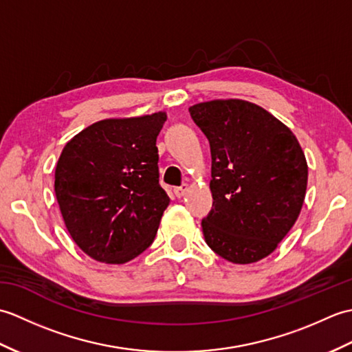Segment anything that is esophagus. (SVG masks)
Masks as SVG:
<instances>
[{
    "label": "esophagus",
    "mask_w": 352,
    "mask_h": 352,
    "mask_svg": "<svg viewBox=\"0 0 352 352\" xmlns=\"http://www.w3.org/2000/svg\"><path fill=\"white\" fill-rule=\"evenodd\" d=\"M188 190H189V186L188 184H182V186H178V188L174 189V193H175L177 198H182V197L186 195V192H188Z\"/></svg>",
    "instance_id": "esophagus-1"
}]
</instances>
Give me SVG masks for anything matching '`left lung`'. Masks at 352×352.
Listing matches in <instances>:
<instances>
[{
	"label": "left lung",
	"instance_id": "1",
	"mask_svg": "<svg viewBox=\"0 0 352 352\" xmlns=\"http://www.w3.org/2000/svg\"><path fill=\"white\" fill-rule=\"evenodd\" d=\"M189 113L212 153L206 243L231 263L269 256L294 227L307 189V162L286 125L256 104L216 100Z\"/></svg>",
	"mask_w": 352,
	"mask_h": 352
}]
</instances>
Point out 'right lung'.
Listing matches in <instances>:
<instances>
[{
	"label": "right lung",
	"mask_w": 352,
	"mask_h": 352,
	"mask_svg": "<svg viewBox=\"0 0 352 352\" xmlns=\"http://www.w3.org/2000/svg\"><path fill=\"white\" fill-rule=\"evenodd\" d=\"M166 115L104 119L74 136L56 166L65 226L89 257L121 265L154 242L169 197L155 140Z\"/></svg>",
	"instance_id": "obj_1"
}]
</instances>
